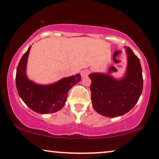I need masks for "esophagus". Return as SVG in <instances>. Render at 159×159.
I'll list each match as a JSON object with an SVG mask.
<instances>
[{"label":"esophagus","mask_w":159,"mask_h":159,"mask_svg":"<svg viewBox=\"0 0 159 159\" xmlns=\"http://www.w3.org/2000/svg\"><path fill=\"white\" fill-rule=\"evenodd\" d=\"M89 74V70H88V69H85V70L81 71V76L83 78L88 76Z\"/></svg>","instance_id":"1"}]
</instances>
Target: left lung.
Here are the masks:
<instances>
[{
  "label": "left lung",
  "instance_id": "left-lung-1",
  "mask_svg": "<svg viewBox=\"0 0 159 159\" xmlns=\"http://www.w3.org/2000/svg\"><path fill=\"white\" fill-rule=\"evenodd\" d=\"M127 67L125 76L115 79L107 74L91 73L90 89L93 109L101 115L116 117L123 115L137 104L142 93L143 79L140 60L126 48Z\"/></svg>",
  "mask_w": 159,
  "mask_h": 159
}]
</instances>
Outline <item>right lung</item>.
<instances>
[{
    "instance_id": "obj_1",
    "label": "right lung",
    "mask_w": 159,
    "mask_h": 159,
    "mask_svg": "<svg viewBox=\"0 0 159 159\" xmlns=\"http://www.w3.org/2000/svg\"><path fill=\"white\" fill-rule=\"evenodd\" d=\"M30 47L20 60L16 69V85L18 93L31 109L39 114L53 113L66 104L68 92L80 80V75L64 78L55 84L41 86L34 84L26 75V66Z\"/></svg>"
}]
</instances>
